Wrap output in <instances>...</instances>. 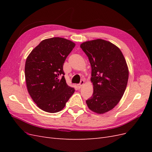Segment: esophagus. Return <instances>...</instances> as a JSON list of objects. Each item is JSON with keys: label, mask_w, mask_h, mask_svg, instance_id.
I'll return each instance as SVG.
<instances>
[{"label": "esophagus", "mask_w": 152, "mask_h": 152, "mask_svg": "<svg viewBox=\"0 0 152 152\" xmlns=\"http://www.w3.org/2000/svg\"><path fill=\"white\" fill-rule=\"evenodd\" d=\"M84 83V80H81L80 82V84H77L78 89H80L81 87H82V86H83Z\"/></svg>", "instance_id": "obj_1"}]
</instances>
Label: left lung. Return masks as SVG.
<instances>
[{
  "label": "left lung",
  "mask_w": 152,
  "mask_h": 152,
  "mask_svg": "<svg viewBox=\"0 0 152 152\" xmlns=\"http://www.w3.org/2000/svg\"><path fill=\"white\" fill-rule=\"evenodd\" d=\"M80 48L91 66L93 94L86 100L92 111L102 114L113 109L120 102L126 89L129 70L121 50L109 41H86Z\"/></svg>",
  "instance_id": "8db88e82"
}]
</instances>
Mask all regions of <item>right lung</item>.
Segmentation results:
<instances>
[{
	"label": "right lung",
	"instance_id": "1",
	"mask_svg": "<svg viewBox=\"0 0 152 152\" xmlns=\"http://www.w3.org/2000/svg\"><path fill=\"white\" fill-rule=\"evenodd\" d=\"M75 45L66 39H47L41 41L26 58L25 75L27 89L43 111H61L74 93V88L66 84L63 66Z\"/></svg>",
	"mask_w": 152,
	"mask_h": 152
}]
</instances>
